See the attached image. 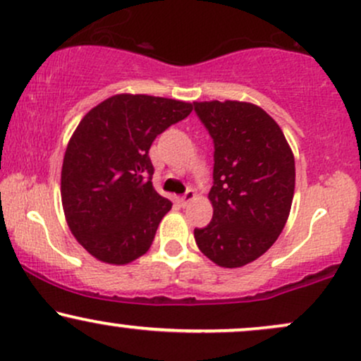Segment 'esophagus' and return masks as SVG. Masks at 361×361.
<instances>
[{"label": "esophagus", "instance_id": "obj_1", "mask_svg": "<svg viewBox=\"0 0 361 361\" xmlns=\"http://www.w3.org/2000/svg\"><path fill=\"white\" fill-rule=\"evenodd\" d=\"M190 199H194V190L192 189H188L185 190L184 194H182V196L179 197V204L184 207L185 204H188V202L190 201Z\"/></svg>", "mask_w": 361, "mask_h": 361}]
</instances>
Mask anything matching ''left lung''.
Listing matches in <instances>:
<instances>
[{
	"instance_id": "obj_1",
	"label": "left lung",
	"mask_w": 361,
	"mask_h": 361,
	"mask_svg": "<svg viewBox=\"0 0 361 361\" xmlns=\"http://www.w3.org/2000/svg\"><path fill=\"white\" fill-rule=\"evenodd\" d=\"M214 143L213 219L194 230L199 250L219 267L257 260L289 218L295 185L294 155L281 126L255 104L194 103Z\"/></svg>"
}]
</instances>
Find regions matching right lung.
Wrapping results in <instances>:
<instances>
[{"label":"right lung","instance_id":"right-lung-1","mask_svg":"<svg viewBox=\"0 0 361 361\" xmlns=\"http://www.w3.org/2000/svg\"><path fill=\"white\" fill-rule=\"evenodd\" d=\"M192 104L118 94L92 108L72 135L62 164V206L72 235L106 264L142 257L172 202L152 184L148 150Z\"/></svg>","mask_w":361,"mask_h":361}]
</instances>
